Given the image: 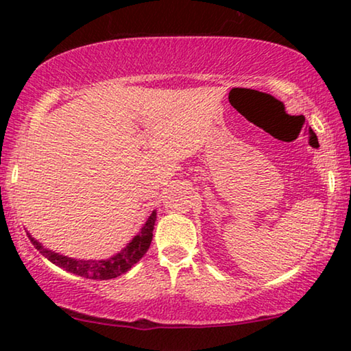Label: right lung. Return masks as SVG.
<instances>
[{
    "label": "right lung",
    "mask_w": 351,
    "mask_h": 351,
    "mask_svg": "<svg viewBox=\"0 0 351 351\" xmlns=\"http://www.w3.org/2000/svg\"><path fill=\"white\" fill-rule=\"evenodd\" d=\"M154 221H156V212H153L148 217L144 228L141 229V232L134 237V239L128 243V246L123 249L122 252H119L114 257L108 260H75L64 257V255L51 252L40 245L37 240H34L31 235L27 234L29 240H31L35 249L45 255V257L57 265L58 268H63L73 274L93 278V280H108V278H114L117 276L127 272L134 263L144 257V254L150 247V243L153 239V228Z\"/></svg>",
    "instance_id": "add662e5"
}]
</instances>
